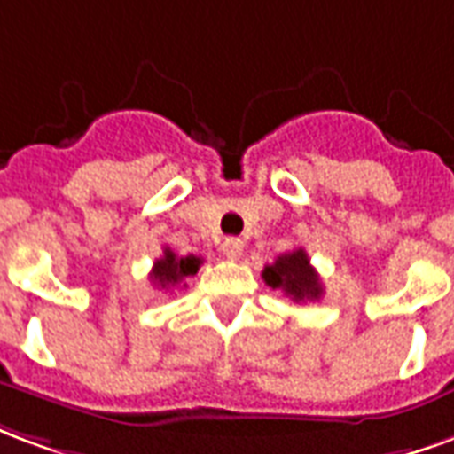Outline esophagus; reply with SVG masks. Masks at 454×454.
<instances>
[{"instance_id": "1", "label": "esophagus", "mask_w": 454, "mask_h": 454, "mask_svg": "<svg viewBox=\"0 0 454 454\" xmlns=\"http://www.w3.org/2000/svg\"><path fill=\"white\" fill-rule=\"evenodd\" d=\"M221 250H223V255H226L228 260H238V257L243 255V240H240V238H226Z\"/></svg>"}]
</instances>
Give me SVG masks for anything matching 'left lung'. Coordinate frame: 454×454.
I'll list each match as a JSON object with an SVG mask.
<instances>
[{
	"instance_id": "left-lung-1",
	"label": "left lung",
	"mask_w": 454,
	"mask_h": 454,
	"mask_svg": "<svg viewBox=\"0 0 454 454\" xmlns=\"http://www.w3.org/2000/svg\"><path fill=\"white\" fill-rule=\"evenodd\" d=\"M262 279L267 286L272 289H282L285 296H289L296 304H304V301H316L324 294V286L321 279L316 275V270L309 262L304 247H296L292 253L279 255L262 270Z\"/></svg>"
}]
</instances>
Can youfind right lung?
I'll return each mask as SVG.
<instances>
[{"instance_id": "1", "label": "right lung", "mask_w": 454, "mask_h": 454, "mask_svg": "<svg viewBox=\"0 0 454 454\" xmlns=\"http://www.w3.org/2000/svg\"><path fill=\"white\" fill-rule=\"evenodd\" d=\"M199 265H201V260L194 255L187 257H177L169 247H165V253L160 260H155V265H153V272H150V279L155 282L162 289H169V286H177L182 285L187 277L197 275Z\"/></svg>"}]
</instances>
